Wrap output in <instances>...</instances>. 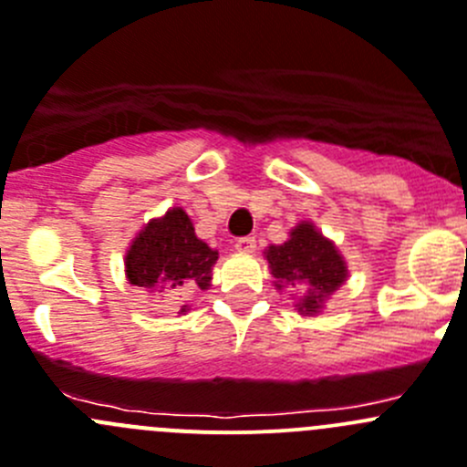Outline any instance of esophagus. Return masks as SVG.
<instances>
[{
	"mask_svg": "<svg viewBox=\"0 0 467 467\" xmlns=\"http://www.w3.org/2000/svg\"><path fill=\"white\" fill-rule=\"evenodd\" d=\"M234 248L239 254H255V239L254 237H239L234 242Z\"/></svg>",
	"mask_w": 467,
	"mask_h": 467,
	"instance_id": "obj_1",
	"label": "esophagus"
}]
</instances>
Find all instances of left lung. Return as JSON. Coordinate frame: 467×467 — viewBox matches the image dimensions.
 <instances>
[{
	"mask_svg": "<svg viewBox=\"0 0 467 467\" xmlns=\"http://www.w3.org/2000/svg\"><path fill=\"white\" fill-rule=\"evenodd\" d=\"M265 258L278 293H290L299 316H317L348 281V263L337 244L311 221L295 225L283 244H269Z\"/></svg>",
	"mask_w": 467,
	"mask_h": 467,
	"instance_id": "1",
	"label": "left lung"
}]
</instances>
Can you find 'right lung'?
Returning a JSON list of instances; mask_svg holds the SVG:
<instances>
[{"instance_id":"obj_1","label":"right lung","mask_w":467,"mask_h":467,"mask_svg":"<svg viewBox=\"0 0 467 467\" xmlns=\"http://www.w3.org/2000/svg\"><path fill=\"white\" fill-rule=\"evenodd\" d=\"M219 251L195 234L193 221L182 207L156 216L129 244L124 255L126 281L150 295H177L209 290ZM189 311V304L180 313Z\"/></svg>"}]
</instances>
